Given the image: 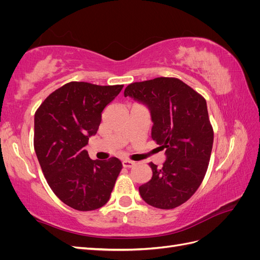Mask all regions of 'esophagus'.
Wrapping results in <instances>:
<instances>
[{"instance_id": "1", "label": "esophagus", "mask_w": 260, "mask_h": 260, "mask_svg": "<svg viewBox=\"0 0 260 260\" xmlns=\"http://www.w3.org/2000/svg\"><path fill=\"white\" fill-rule=\"evenodd\" d=\"M135 165H136V162L132 161V160H128V159L122 160V166L124 168H132L133 166H135Z\"/></svg>"}]
</instances>
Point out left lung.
Returning a JSON list of instances; mask_svg holds the SVG:
<instances>
[{
	"mask_svg": "<svg viewBox=\"0 0 260 260\" xmlns=\"http://www.w3.org/2000/svg\"><path fill=\"white\" fill-rule=\"evenodd\" d=\"M123 94L148 108L152 139L166 149L160 168L149 162L153 176L139 187L141 198L156 208H176L196 192L208 168L214 131L206 101L177 78L166 77L131 83Z\"/></svg>",
	"mask_w": 260,
	"mask_h": 260,
	"instance_id": "8db88e82",
	"label": "left lung"
}]
</instances>
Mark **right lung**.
<instances>
[{
  "label": "right lung",
  "mask_w": 260,
  "mask_h": 260,
  "mask_svg": "<svg viewBox=\"0 0 260 260\" xmlns=\"http://www.w3.org/2000/svg\"><path fill=\"white\" fill-rule=\"evenodd\" d=\"M123 85L69 82L44 100L35 115V149L55 195L80 211L109 201L121 161L92 160L83 148L95 136L105 107Z\"/></svg>",
  "instance_id": "right-lung-1"
}]
</instances>
